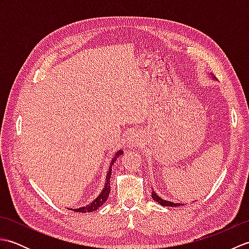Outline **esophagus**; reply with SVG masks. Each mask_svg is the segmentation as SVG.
<instances>
[{
    "label": "esophagus",
    "mask_w": 249,
    "mask_h": 249,
    "mask_svg": "<svg viewBox=\"0 0 249 249\" xmlns=\"http://www.w3.org/2000/svg\"><path fill=\"white\" fill-rule=\"evenodd\" d=\"M142 143L141 136L137 133H133L128 136V138L126 139V144L129 147V149H133L135 146H138Z\"/></svg>",
    "instance_id": "obj_1"
}]
</instances>
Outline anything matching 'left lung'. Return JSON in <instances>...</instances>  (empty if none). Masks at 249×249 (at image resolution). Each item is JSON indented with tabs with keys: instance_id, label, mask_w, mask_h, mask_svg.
Segmentation results:
<instances>
[{
	"instance_id": "1",
	"label": "left lung",
	"mask_w": 249,
	"mask_h": 249,
	"mask_svg": "<svg viewBox=\"0 0 249 249\" xmlns=\"http://www.w3.org/2000/svg\"><path fill=\"white\" fill-rule=\"evenodd\" d=\"M210 76L212 77L213 80H215V77L213 73H210ZM152 198L154 199V201H156V202L160 203V205L162 206H179V205H183V203H174V202H171V201H167V200H163L162 198H160V196H158L155 192H152Z\"/></svg>"
}]
</instances>
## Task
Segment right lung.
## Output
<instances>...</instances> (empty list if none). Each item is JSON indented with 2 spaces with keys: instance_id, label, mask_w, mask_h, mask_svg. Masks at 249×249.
I'll return each mask as SVG.
<instances>
[{
  "instance_id": "right-lung-1",
  "label": "right lung",
  "mask_w": 249,
  "mask_h": 249,
  "mask_svg": "<svg viewBox=\"0 0 249 249\" xmlns=\"http://www.w3.org/2000/svg\"><path fill=\"white\" fill-rule=\"evenodd\" d=\"M123 154V151L119 150L118 152L115 153L114 156L112 160H111L110 162V166H109V170L107 172V177H106V183H105V186L102 190V193H100L97 198H95L91 203L86 205V206H82V208H79V209H71L72 211H75V212H79V213H89V212H94V211H96L98 208H100L106 201H107L108 197H109V194H110V178H111V171H112V165L113 162L116 160V158L119 156H121Z\"/></svg>"
}]
</instances>
